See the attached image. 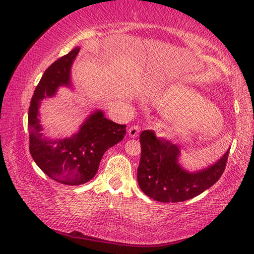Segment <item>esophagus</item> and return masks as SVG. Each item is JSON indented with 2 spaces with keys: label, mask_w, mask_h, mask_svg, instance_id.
<instances>
[{
  "label": "esophagus",
  "mask_w": 254,
  "mask_h": 254,
  "mask_svg": "<svg viewBox=\"0 0 254 254\" xmlns=\"http://www.w3.org/2000/svg\"><path fill=\"white\" fill-rule=\"evenodd\" d=\"M141 131V127L139 126H132L130 128H128V135L131 137H136L139 135V133Z\"/></svg>",
  "instance_id": "obj_1"
}]
</instances>
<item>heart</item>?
Listing matches in <instances>:
<instances>
[{
    "label": "heart",
    "mask_w": 254,
    "mask_h": 254,
    "mask_svg": "<svg viewBox=\"0 0 254 254\" xmlns=\"http://www.w3.org/2000/svg\"><path fill=\"white\" fill-rule=\"evenodd\" d=\"M163 113L176 120V127L183 133L204 132L215 134L221 130L223 118L216 107L204 100L200 94L183 85H170L159 97Z\"/></svg>",
    "instance_id": "1"
}]
</instances>
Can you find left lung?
I'll use <instances>...</instances> for the list:
<instances>
[{"instance_id": "8db88e82", "label": "left lung", "mask_w": 254, "mask_h": 254, "mask_svg": "<svg viewBox=\"0 0 254 254\" xmlns=\"http://www.w3.org/2000/svg\"><path fill=\"white\" fill-rule=\"evenodd\" d=\"M141 158L137 184L145 195L162 203H178L201 194L221 178L229 151L207 169L188 173L178 165L179 148L170 141L157 137L152 130L140 134Z\"/></svg>"}]
</instances>
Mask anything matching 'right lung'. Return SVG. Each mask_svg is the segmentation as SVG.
<instances>
[{
	"label": "right lung",
	"mask_w": 254,
	"mask_h": 254,
	"mask_svg": "<svg viewBox=\"0 0 254 254\" xmlns=\"http://www.w3.org/2000/svg\"><path fill=\"white\" fill-rule=\"evenodd\" d=\"M78 51L79 48L72 49L47 68L34 89L28 113L29 149L34 162L50 178L70 186L91 180L104 152L127 133V126L110 121L98 111L69 139L51 141L42 136L38 106L45 97L53 96L60 85H69L70 67Z\"/></svg>",
	"instance_id": "right-lung-1"
}]
</instances>
